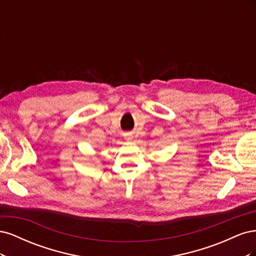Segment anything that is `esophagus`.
<instances>
[{
	"label": "esophagus",
	"mask_w": 256,
	"mask_h": 256,
	"mask_svg": "<svg viewBox=\"0 0 256 256\" xmlns=\"http://www.w3.org/2000/svg\"><path fill=\"white\" fill-rule=\"evenodd\" d=\"M132 134H127L126 136H125V138H126V140L127 141H131V140H132Z\"/></svg>",
	"instance_id": "1"
}]
</instances>
